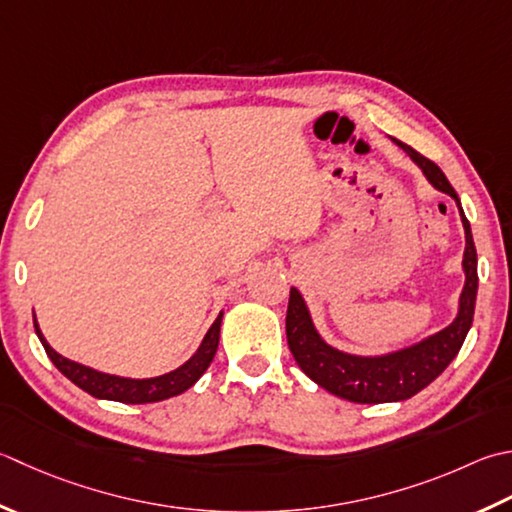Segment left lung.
<instances>
[{
    "instance_id": "8db88e82",
    "label": "left lung",
    "mask_w": 512,
    "mask_h": 512,
    "mask_svg": "<svg viewBox=\"0 0 512 512\" xmlns=\"http://www.w3.org/2000/svg\"><path fill=\"white\" fill-rule=\"evenodd\" d=\"M395 144L406 150V155L422 168L426 179L437 190L450 195L457 202L459 217H462L466 233V250H464V290L459 295L457 317L444 330L430 335L413 346L393 350L386 355L364 357L350 355L344 350H337L326 344L322 335L310 319V310L304 302L302 293L297 288H290L288 313H286V337L288 348L293 353L299 368L313 379L317 386L326 388L348 402L355 404H386V402H404L417 395L430 382L444 373L446 366L457 357L464 339L473 326L475 299H477V250L470 233V224L459 204L455 188L450 186L442 168L430 162L424 155H419L415 148L402 142Z\"/></svg>"
}]
</instances>
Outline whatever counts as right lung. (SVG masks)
<instances>
[{
	"instance_id": "1",
	"label": "right lung",
	"mask_w": 512,
	"mask_h": 512,
	"mask_svg": "<svg viewBox=\"0 0 512 512\" xmlns=\"http://www.w3.org/2000/svg\"><path fill=\"white\" fill-rule=\"evenodd\" d=\"M222 317L224 313L217 315L213 326H210L208 333L204 335L202 344H199L197 353L190 357L186 364L170 370L166 375L148 377V379L117 377V375L99 373V370L84 364L70 362V359L62 357L57 350L50 348L46 337L42 335V330H39L35 315H33V322H35V333L39 337V342H42L46 355L50 357V362H53L59 373L68 377L75 386L86 390L88 395H93L97 399H110V402H122V404H150V402H162V399L182 395L184 390H188L199 377L206 373V368L210 366V362H213V357L217 353Z\"/></svg>"
}]
</instances>
